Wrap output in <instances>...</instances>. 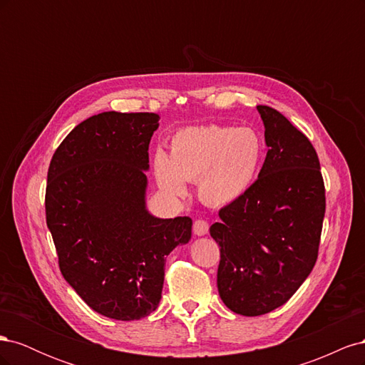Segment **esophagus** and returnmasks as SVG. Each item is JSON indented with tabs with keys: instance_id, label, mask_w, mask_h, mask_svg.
<instances>
[{
	"instance_id": "34e87169",
	"label": "esophagus",
	"mask_w": 365,
	"mask_h": 365,
	"mask_svg": "<svg viewBox=\"0 0 365 365\" xmlns=\"http://www.w3.org/2000/svg\"><path fill=\"white\" fill-rule=\"evenodd\" d=\"M193 233L196 236H205L208 233V222L204 219H197L193 224Z\"/></svg>"
}]
</instances>
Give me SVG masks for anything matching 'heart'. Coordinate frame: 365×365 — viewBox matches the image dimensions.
<instances>
[{
    "label": "heart",
    "mask_w": 365,
    "mask_h": 365,
    "mask_svg": "<svg viewBox=\"0 0 365 365\" xmlns=\"http://www.w3.org/2000/svg\"><path fill=\"white\" fill-rule=\"evenodd\" d=\"M263 153V141L254 129L208 125L176 132L170 155L157 149L152 168L160 190L169 197L185 196V181H197L202 202L225 207L250 192Z\"/></svg>",
    "instance_id": "1"
}]
</instances>
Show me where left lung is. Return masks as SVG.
<instances>
[{"label": "left lung", "instance_id": "left-lung-1", "mask_svg": "<svg viewBox=\"0 0 365 365\" xmlns=\"http://www.w3.org/2000/svg\"><path fill=\"white\" fill-rule=\"evenodd\" d=\"M268 153L257 181L219 212L210 235L220 247L217 291L239 315L284 304L318 257L326 196L311 141L277 109L257 105Z\"/></svg>", "mask_w": 365, "mask_h": 365}]
</instances>
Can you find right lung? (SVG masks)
I'll return each instance as SVG.
<instances>
[{
  "mask_svg": "<svg viewBox=\"0 0 365 365\" xmlns=\"http://www.w3.org/2000/svg\"><path fill=\"white\" fill-rule=\"evenodd\" d=\"M153 113L108 111L77 125L51 158L46 215L63 279L97 314L140 319L161 300L165 257L192 219L149 213Z\"/></svg>",
  "mask_w": 365,
  "mask_h": 365,
  "instance_id": "1",
  "label": "right lung"
}]
</instances>
